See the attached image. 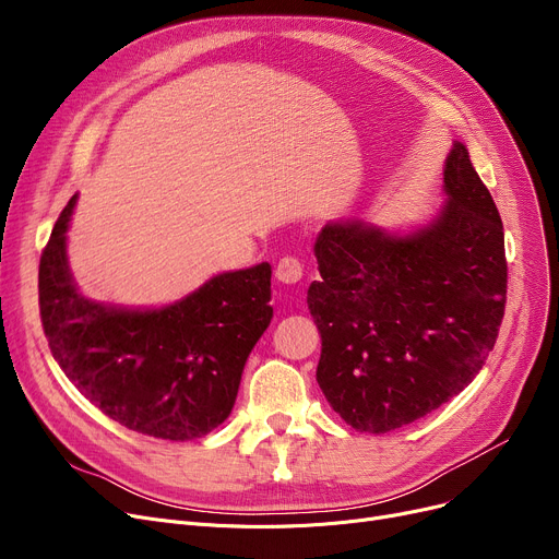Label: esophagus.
Returning <instances> with one entry per match:
<instances>
[{"mask_svg": "<svg viewBox=\"0 0 559 559\" xmlns=\"http://www.w3.org/2000/svg\"><path fill=\"white\" fill-rule=\"evenodd\" d=\"M276 281L283 283V285H295L304 278V267L301 262L297 258H283L278 264H276V272H274Z\"/></svg>", "mask_w": 559, "mask_h": 559, "instance_id": "34e87169", "label": "esophagus"}]
</instances>
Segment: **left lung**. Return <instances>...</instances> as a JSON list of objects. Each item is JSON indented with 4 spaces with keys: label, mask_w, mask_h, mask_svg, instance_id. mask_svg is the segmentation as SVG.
Masks as SVG:
<instances>
[{
    "label": "left lung",
    "mask_w": 559,
    "mask_h": 559,
    "mask_svg": "<svg viewBox=\"0 0 559 559\" xmlns=\"http://www.w3.org/2000/svg\"><path fill=\"white\" fill-rule=\"evenodd\" d=\"M444 203L424 224L383 228L329 222L314 255L308 310L321 335L317 383L360 432L383 435L426 417L483 369L506 312L503 222L453 142Z\"/></svg>",
    "instance_id": "1"
}]
</instances>
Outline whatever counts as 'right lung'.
Instances as JSON below:
<instances>
[{
    "mask_svg": "<svg viewBox=\"0 0 559 559\" xmlns=\"http://www.w3.org/2000/svg\"><path fill=\"white\" fill-rule=\"evenodd\" d=\"M74 194L40 258L49 348L106 417L142 435L188 442L230 415L251 348L274 317L272 264L211 276L163 306H117L79 289L68 258Z\"/></svg>",
    "mask_w": 559,
    "mask_h": 559,
    "instance_id": "obj_1",
    "label": "right lung"
}]
</instances>
